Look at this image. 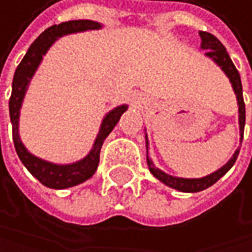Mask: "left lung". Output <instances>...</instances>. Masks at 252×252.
Returning a JSON list of instances; mask_svg holds the SVG:
<instances>
[{
  "instance_id": "1",
  "label": "left lung",
  "mask_w": 252,
  "mask_h": 252,
  "mask_svg": "<svg viewBox=\"0 0 252 252\" xmlns=\"http://www.w3.org/2000/svg\"><path fill=\"white\" fill-rule=\"evenodd\" d=\"M199 36H201V50H204V54L206 57L212 59L222 71L224 74L228 77L230 83H231V88L236 94V99H237V105H239V134H240V143H242V139H244V128H245V102H244V94H242V81H240V75L236 69V66L233 64L225 46L222 45L213 34L207 33V32H199ZM145 139H147V163H148V168H150V172L157 178L160 180L163 185H166L175 190H180V192H201L210 186H213L215 183L220 178L224 177L234 164L237 156H239V148L234 151L233 157L224 164L222 168H219L218 171L206 175V177H201V178H181V177H174V175H169L166 172H163L161 169L156 168L153 160L150 158L148 156V148H150V142H148V136L145 134Z\"/></svg>"
}]
</instances>
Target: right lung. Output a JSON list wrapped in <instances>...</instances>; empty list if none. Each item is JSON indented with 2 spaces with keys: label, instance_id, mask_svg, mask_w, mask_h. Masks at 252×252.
<instances>
[{
  "label": "right lung",
  "instance_id": "obj_1",
  "mask_svg": "<svg viewBox=\"0 0 252 252\" xmlns=\"http://www.w3.org/2000/svg\"><path fill=\"white\" fill-rule=\"evenodd\" d=\"M101 27L102 25L96 21L78 19V21L62 22L59 25H53L50 28H46V30L32 43V46L28 48L27 54L24 56L22 62L16 67L15 75H13L12 96H10V101H8V110H10L15 150L22 164L28 169V172L33 177H36L43 186L50 189H67V188L77 186L80 183L89 180L95 174L98 163H99V153H101L102 143L105 137L112 133L115 125L119 122L122 113L127 112L128 105L127 104L118 105V107L110 110L102 118L99 131L94 142V147L88 156L74 163L57 164V163L36 157L34 154L28 151L25 148V145L22 143L21 136H19V115H21L22 102H24L28 86L32 83V78L36 74L39 64L42 63L43 56L48 53V50L54 45V42L59 37H63L66 34L89 32V30H99Z\"/></svg>",
  "mask_w": 252,
  "mask_h": 252
}]
</instances>
